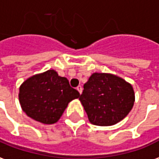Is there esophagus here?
I'll return each instance as SVG.
<instances>
[{
	"label": "esophagus",
	"instance_id": "34e87169",
	"mask_svg": "<svg viewBox=\"0 0 159 159\" xmlns=\"http://www.w3.org/2000/svg\"><path fill=\"white\" fill-rule=\"evenodd\" d=\"M77 91H79V93L80 94L82 93V86H81V85H79L78 87H77Z\"/></svg>",
	"mask_w": 159,
	"mask_h": 159
}]
</instances>
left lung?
<instances>
[{"instance_id":"8db88e82","label":"left lung","mask_w":159,"mask_h":159,"mask_svg":"<svg viewBox=\"0 0 159 159\" xmlns=\"http://www.w3.org/2000/svg\"><path fill=\"white\" fill-rule=\"evenodd\" d=\"M89 121L95 125H113L125 119L134 106L132 85L117 75L94 73L80 97Z\"/></svg>"}]
</instances>
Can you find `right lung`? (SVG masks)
I'll use <instances>...</instances> for the list:
<instances>
[{
    "mask_svg": "<svg viewBox=\"0 0 159 159\" xmlns=\"http://www.w3.org/2000/svg\"><path fill=\"white\" fill-rule=\"evenodd\" d=\"M79 97V91L69 85L68 79L59 76L54 69L28 78L18 93L23 111L44 125L57 122L68 103Z\"/></svg>",
    "mask_w": 159,
    "mask_h": 159,
    "instance_id": "obj_1",
    "label": "right lung"
}]
</instances>
